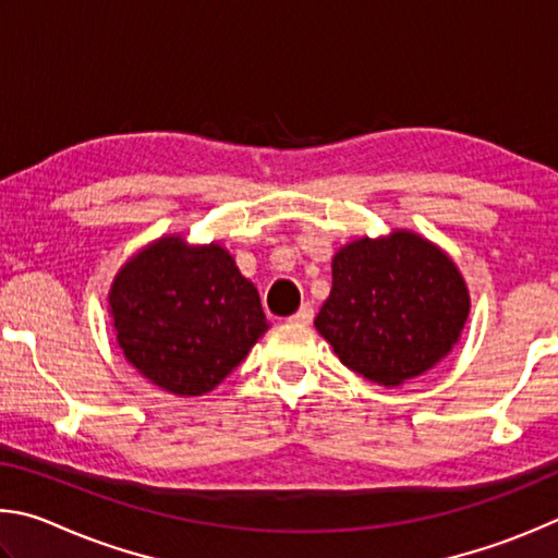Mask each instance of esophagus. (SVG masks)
Listing matches in <instances>:
<instances>
[{"instance_id":"34e87169","label":"esophagus","mask_w":558,"mask_h":558,"mask_svg":"<svg viewBox=\"0 0 558 558\" xmlns=\"http://www.w3.org/2000/svg\"><path fill=\"white\" fill-rule=\"evenodd\" d=\"M289 320H294V324H301V326H308L311 320H314V306L311 304H304L301 306L294 316H291Z\"/></svg>"}]
</instances>
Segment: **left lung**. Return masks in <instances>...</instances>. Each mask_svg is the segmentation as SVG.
Listing matches in <instances>:
<instances>
[{
	"mask_svg": "<svg viewBox=\"0 0 558 558\" xmlns=\"http://www.w3.org/2000/svg\"><path fill=\"white\" fill-rule=\"evenodd\" d=\"M314 326L340 363L383 387L424 375L461 340L471 294L448 254L414 230L360 238L333 254Z\"/></svg>",
	"mask_w": 558,
	"mask_h": 558,
	"instance_id": "1",
	"label": "left lung"
}]
</instances>
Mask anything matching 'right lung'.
<instances>
[{
	"mask_svg": "<svg viewBox=\"0 0 558 558\" xmlns=\"http://www.w3.org/2000/svg\"><path fill=\"white\" fill-rule=\"evenodd\" d=\"M107 314L136 373L163 392L201 397L267 333L257 287L220 242L163 234L114 274Z\"/></svg>",
	"mask_w": 558,
	"mask_h": 558,
	"instance_id": "obj_1",
	"label": "right lung"
}]
</instances>
